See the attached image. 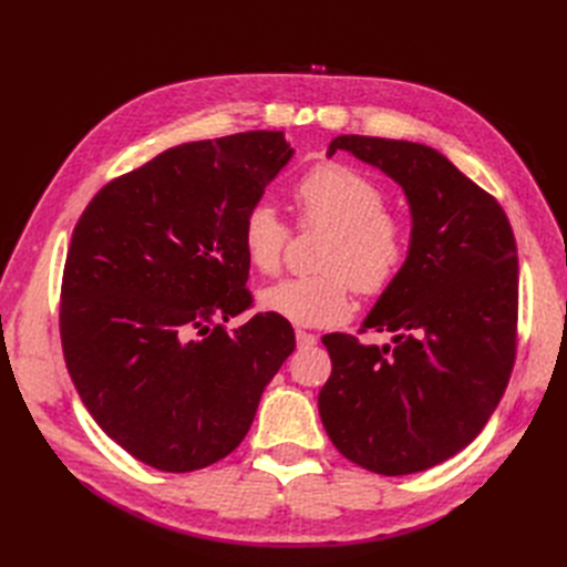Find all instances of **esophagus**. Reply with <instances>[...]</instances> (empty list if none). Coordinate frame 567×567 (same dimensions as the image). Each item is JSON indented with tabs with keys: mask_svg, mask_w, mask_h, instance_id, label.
<instances>
[{
	"mask_svg": "<svg viewBox=\"0 0 567 567\" xmlns=\"http://www.w3.org/2000/svg\"><path fill=\"white\" fill-rule=\"evenodd\" d=\"M296 340H298V348H312V346H317V336L315 333H307L302 329L296 331Z\"/></svg>",
	"mask_w": 567,
	"mask_h": 567,
	"instance_id": "obj_1",
	"label": "esophagus"
}]
</instances>
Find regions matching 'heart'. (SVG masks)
I'll use <instances>...</instances> for the list:
<instances>
[{
    "label": "heart",
    "mask_w": 567,
    "mask_h": 567,
    "mask_svg": "<svg viewBox=\"0 0 567 567\" xmlns=\"http://www.w3.org/2000/svg\"><path fill=\"white\" fill-rule=\"evenodd\" d=\"M293 200L302 225L331 229L312 277H290L260 290V307L298 326H331L348 319L352 288L383 293L409 255V229L385 210V192L364 173L342 163H321L298 179ZM288 227L267 200L244 215L241 246L260 274L281 267Z\"/></svg>",
    "instance_id": "heart-1"
}]
</instances>
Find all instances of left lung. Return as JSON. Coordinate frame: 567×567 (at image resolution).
Instances as JSON below:
<instances>
[{
    "label": "left lung",
    "mask_w": 567,
    "mask_h": 567,
    "mask_svg": "<svg viewBox=\"0 0 567 567\" xmlns=\"http://www.w3.org/2000/svg\"><path fill=\"white\" fill-rule=\"evenodd\" d=\"M336 151L402 186L411 238L400 277L362 321V331H390L392 342L321 338L333 369L319 416L357 466L419 473L468 447L506 390L516 359V238L502 205L431 146L340 134L326 156Z\"/></svg>",
    "instance_id": "1"
}]
</instances>
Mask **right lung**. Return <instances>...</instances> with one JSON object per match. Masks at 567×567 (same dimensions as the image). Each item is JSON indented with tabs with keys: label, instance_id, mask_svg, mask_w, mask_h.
<instances>
[{
	"label": "right lung",
	"instance_id": "obj_1",
	"mask_svg": "<svg viewBox=\"0 0 567 567\" xmlns=\"http://www.w3.org/2000/svg\"><path fill=\"white\" fill-rule=\"evenodd\" d=\"M293 153L265 130L182 144L106 184L78 219L65 367L101 431L146 466L188 473L231 454L296 350L277 315L219 323L252 302L241 221Z\"/></svg>",
	"mask_w": 567,
	"mask_h": 567
}]
</instances>
